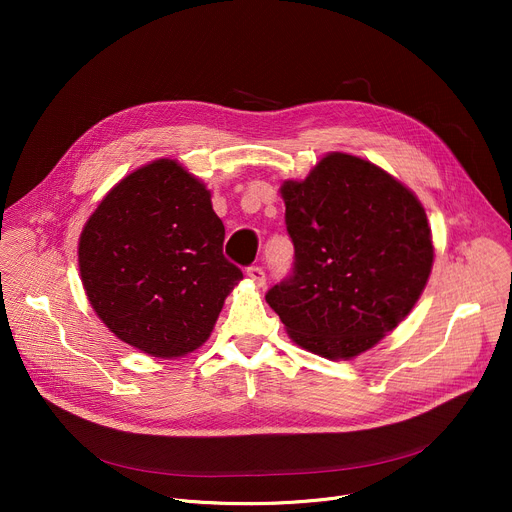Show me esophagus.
Instances as JSON below:
<instances>
[{"mask_svg": "<svg viewBox=\"0 0 512 512\" xmlns=\"http://www.w3.org/2000/svg\"><path fill=\"white\" fill-rule=\"evenodd\" d=\"M247 276L251 278V282H255L257 286H263L265 284V272L261 265H249L247 267Z\"/></svg>", "mask_w": 512, "mask_h": 512, "instance_id": "1", "label": "esophagus"}]
</instances>
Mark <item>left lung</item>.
Here are the masks:
<instances>
[{"mask_svg":"<svg viewBox=\"0 0 512 512\" xmlns=\"http://www.w3.org/2000/svg\"><path fill=\"white\" fill-rule=\"evenodd\" d=\"M290 274L265 292L290 338L328 359L378 344L417 303L434 247L417 197L369 161L330 153L284 182Z\"/></svg>","mask_w":512,"mask_h":512,"instance_id":"8db88e82","label":"left lung"}]
</instances>
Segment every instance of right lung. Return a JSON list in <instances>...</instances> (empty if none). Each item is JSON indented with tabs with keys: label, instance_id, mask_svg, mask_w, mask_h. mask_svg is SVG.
<instances>
[{
	"label": "right lung",
	"instance_id": "1",
	"mask_svg": "<svg viewBox=\"0 0 512 512\" xmlns=\"http://www.w3.org/2000/svg\"><path fill=\"white\" fill-rule=\"evenodd\" d=\"M224 234L205 184L176 161L132 172L80 234V276L95 313L151 357L193 353L242 278L224 257Z\"/></svg>",
	"mask_w": 512,
	"mask_h": 512
}]
</instances>
